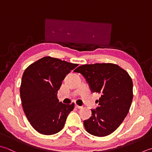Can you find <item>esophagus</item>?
I'll use <instances>...</instances> for the list:
<instances>
[{
	"mask_svg": "<svg viewBox=\"0 0 152 152\" xmlns=\"http://www.w3.org/2000/svg\"><path fill=\"white\" fill-rule=\"evenodd\" d=\"M75 107L76 108H77V109H82L83 108V107L82 106H78V105H75Z\"/></svg>",
	"mask_w": 152,
	"mask_h": 152,
	"instance_id": "34e87169",
	"label": "esophagus"
}]
</instances>
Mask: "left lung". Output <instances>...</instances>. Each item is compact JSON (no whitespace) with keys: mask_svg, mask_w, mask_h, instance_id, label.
Instances as JSON below:
<instances>
[{"mask_svg":"<svg viewBox=\"0 0 152 152\" xmlns=\"http://www.w3.org/2000/svg\"><path fill=\"white\" fill-rule=\"evenodd\" d=\"M74 72L85 77L92 92L101 94L98 107L85 120L86 131L96 137H106L119 127L127 115L133 98V84L125 70L113 64L83 65Z\"/></svg>","mask_w":152,"mask_h":152,"instance_id":"1","label":"left lung"}]
</instances>
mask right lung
<instances>
[{
	"instance_id": "obj_1",
	"label": "right lung",
	"mask_w": 152,
	"mask_h": 152,
	"mask_svg": "<svg viewBox=\"0 0 152 152\" xmlns=\"http://www.w3.org/2000/svg\"><path fill=\"white\" fill-rule=\"evenodd\" d=\"M77 66L46 56L25 70L20 90L21 104L30 124L41 134H54L64 128L75 105L59 102L58 91L66 75Z\"/></svg>"
}]
</instances>
